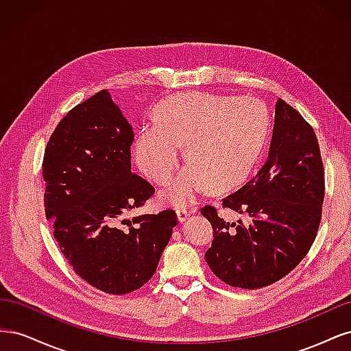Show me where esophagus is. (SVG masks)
Here are the masks:
<instances>
[{"label":"esophagus","mask_w":351,"mask_h":351,"mask_svg":"<svg viewBox=\"0 0 351 351\" xmlns=\"http://www.w3.org/2000/svg\"><path fill=\"white\" fill-rule=\"evenodd\" d=\"M193 210H195V209L190 210V209H187V208H178V209H177V217H178V221H180V222H184V221L189 218V215L192 214Z\"/></svg>","instance_id":"34e87169"}]
</instances>
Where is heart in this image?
<instances>
[{
    "mask_svg": "<svg viewBox=\"0 0 351 351\" xmlns=\"http://www.w3.org/2000/svg\"><path fill=\"white\" fill-rule=\"evenodd\" d=\"M268 132L269 117L259 101L189 92L156 105L155 123L137 136L134 156L146 176L165 180L187 143L190 162L161 190L164 200L187 206L209 186L228 190L241 184L256 165Z\"/></svg>",
    "mask_w": 351,
    "mask_h": 351,
    "instance_id": "obj_1",
    "label": "heart"
}]
</instances>
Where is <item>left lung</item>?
<instances>
[{
    "mask_svg": "<svg viewBox=\"0 0 351 351\" xmlns=\"http://www.w3.org/2000/svg\"><path fill=\"white\" fill-rule=\"evenodd\" d=\"M325 196L324 162L312 125L282 99L267 162L222 208L250 217L228 222L215 206L202 208L214 227L205 259L221 281L254 290L277 282L302 262L321 224Z\"/></svg>",
    "mask_w": 351,
    "mask_h": 351,
    "instance_id": "1",
    "label": "left lung"
}]
</instances>
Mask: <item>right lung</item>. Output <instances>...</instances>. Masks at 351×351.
<instances>
[{"label":"right lung","mask_w":351,"mask_h":351,"mask_svg":"<svg viewBox=\"0 0 351 351\" xmlns=\"http://www.w3.org/2000/svg\"><path fill=\"white\" fill-rule=\"evenodd\" d=\"M132 124L108 90L76 105L51 134L42 174L54 239L82 280L108 294H127L152 278L177 226L165 209L127 219L155 189L132 173Z\"/></svg>","instance_id":"1"}]
</instances>
